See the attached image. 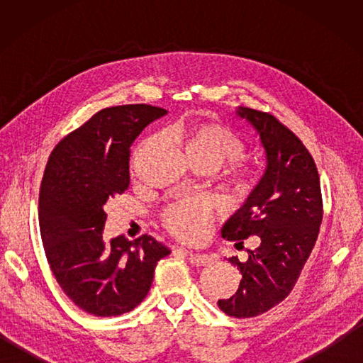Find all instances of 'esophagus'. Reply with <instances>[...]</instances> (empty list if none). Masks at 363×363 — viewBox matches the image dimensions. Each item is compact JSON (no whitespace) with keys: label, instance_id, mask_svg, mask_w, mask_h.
Segmentation results:
<instances>
[{"label":"esophagus","instance_id":"1","mask_svg":"<svg viewBox=\"0 0 363 363\" xmlns=\"http://www.w3.org/2000/svg\"><path fill=\"white\" fill-rule=\"evenodd\" d=\"M187 252V257L190 260L191 265H196V267H203L207 265L212 262V257L209 254H204V252H194V251H186Z\"/></svg>","mask_w":363,"mask_h":363}]
</instances>
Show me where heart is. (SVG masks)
Wrapping results in <instances>:
<instances>
[{
	"label": "heart",
	"mask_w": 363,
	"mask_h": 363,
	"mask_svg": "<svg viewBox=\"0 0 363 363\" xmlns=\"http://www.w3.org/2000/svg\"><path fill=\"white\" fill-rule=\"evenodd\" d=\"M176 143L190 164H206L213 169L229 160L243 156L245 143L233 129L213 121L179 123L169 129ZM150 142L142 145L148 146ZM259 182V172L251 165L238 164L230 169L229 187L237 198H246ZM212 217V204L204 198L182 199L172 204L162 215L165 228L177 238L196 242L206 234Z\"/></svg>",
	"instance_id": "obj_1"
}]
</instances>
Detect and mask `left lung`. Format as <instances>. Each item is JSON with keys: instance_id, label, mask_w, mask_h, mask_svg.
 Segmentation results:
<instances>
[{"instance_id": "left-lung-1", "label": "left lung", "mask_w": 363, "mask_h": 363, "mask_svg": "<svg viewBox=\"0 0 363 363\" xmlns=\"http://www.w3.org/2000/svg\"><path fill=\"white\" fill-rule=\"evenodd\" d=\"M265 151L267 167L243 206L221 229L223 238L243 243L257 235L248 260L233 262L242 273L235 295L218 299L229 317L251 318L289 296L317 242L323 201L317 165L303 142L273 115L237 107Z\"/></svg>"}]
</instances>
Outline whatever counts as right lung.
Here are the masks:
<instances>
[{
  "mask_svg": "<svg viewBox=\"0 0 363 363\" xmlns=\"http://www.w3.org/2000/svg\"><path fill=\"white\" fill-rule=\"evenodd\" d=\"M165 109L107 107L52 150L45 168L38 223L46 259L60 289L95 317H118L142 303L154 268L168 256L151 235L104 238V204L129 187V148Z\"/></svg>",
  "mask_w": 363,
  "mask_h": 363,
  "instance_id": "1",
  "label": "right lung"
}]
</instances>
